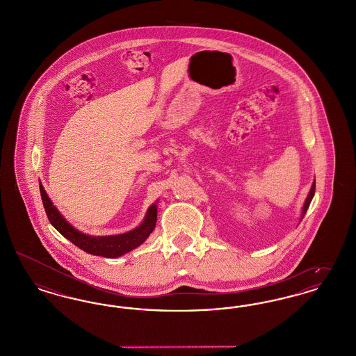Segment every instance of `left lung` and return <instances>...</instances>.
<instances>
[{"label": "left lung", "mask_w": 356, "mask_h": 356, "mask_svg": "<svg viewBox=\"0 0 356 356\" xmlns=\"http://www.w3.org/2000/svg\"><path fill=\"white\" fill-rule=\"evenodd\" d=\"M314 195H315V181H314V184L311 186L309 193H308V196H307V199H305V205H303V209H302V218H300V220L305 218V212H307V209H308V207H309V203H311Z\"/></svg>", "instance_id": "left-lung-1"}]
</instances>
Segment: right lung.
I'll return each instance as SVG.
<instances>
[{"mask_svg":"<svg viewBox=\"0 0 356 356\" xmlns=\"http://www.w3.org/2000/svg\"><path fill=\"white\" fill-rule=\"evenodd\" d=\"M40 192H41V199L44 203L47 216L51 221V225L63 236L67 237L69 241H72L74 245H77L88 254L109 257V259L119 257L121 254H125L135 250L136 247L141 245L147 240V237L152 234L156 227L157 204L154 203L148 208L144 220L135 229L127 234L113 235V236H89L77 231L73 225H70L68 221L64 219V216L51 203L48 193L45 192L41 183H40Z\"/></svg>","mask_w":356,"mask_h":356,"instance_id":"1","label":"right lung"}]
</instances>
